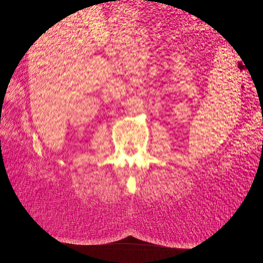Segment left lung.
<instances>
[{
  "mask_svg": "<svg viewBox=\"0 0 263 263\" xmlns=\"http://www.w3.org/2000/svg\"><path fill=\"white\" fill-rule=\"evenodd\" d=\"M240 67H243V66H242V65H240ZM240 69H241V68H240Z\"/></svg>",
  "mask_w": 263,
  "mask_h": 263,
  "instance_id": "8db88e82",
  "label": "left lung"
}]
</instances>
